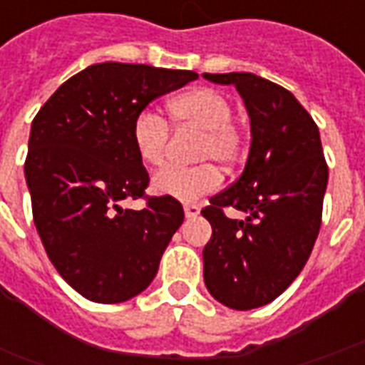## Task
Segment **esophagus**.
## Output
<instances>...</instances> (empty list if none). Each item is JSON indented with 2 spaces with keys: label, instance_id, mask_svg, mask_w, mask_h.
Here are the masks:
<instances>
[{
  "label": "esophagus",
  "instance_id": "34e87169",
  "mask_svg": "<svg viewBox=\"0 0 365 365\" xmlns=\"http://www.w3.org/2000/svg\"><path fill=\"white\" fill-rule=\"evenodd\" d=\"M183 211H185V217L191 219V217H197L201 209H199V205H195V203H185V205H183Z\"/></svg>",
  "mask_w": 365,
  "mask_h": 365
}]
</instances>
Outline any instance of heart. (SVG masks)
Masks as SVG:
<instances>
[{
	"mask_svg": "<svg viewBox=\"0 0 365 365\" xmlns=\"http://www.w3.org/2000/svg\"><path fill=\"white\" fill-rule=\"evenodd\" d=\"M168 120L174 128H199L195 158L217 160L222 166H232L245 154V133L232 117V103L225 93L213 88H195L172 97L166 105ZM133 144L143 164L160 168L166 162L170 128L158 113L144 109L133 120ZM222 175L213 162L197 166H170L154 175V190L180 199L197 201L219 190Z\"/></svg>",
	"mask_w": 365,
	"mask_h": 365,
	"instance_id": "obj_1",
	"label": "heart"
}]
</instances>
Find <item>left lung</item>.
I'll list each match as a JSON object with an SVG mask.
<instances>
[{"instance_id": "8db88e82", "label": "left lung", "mask_w": 365, "mask_h": 365, "mask_svg": "<svg viewBox=\"0 0 365 365\" xmlns=\"http://www.w3.org/2000/svg\"><path fill=\"white\" fill-rule=\"evenodd\" d=\"M232 83L250 115L245 172L201 211L213 227L203 248V277L219 303L248 311L289 287L313 252L329 166L319 127L291 91L248 72L205 74ZM225 208L247 213L230 220Z\"/></svg>"}]
</instances>
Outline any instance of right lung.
<instances>
[{
  "instance_id": "obj_1",
  "label": "right lung",
  "mask_w": 365,
  "mask_h": 365,
  "mask_svg": "<svg viewBox=\"0 0 365 365\" xmlns=\"http://www.w3.org/2000/svg\"><path fill=\"white\" fill-rule=\"evenodd\" d=\"M193 80L190 70L93 64L33 119L25 160L33 221L52 266L90 301L120 303L146 289L182 227L178 199L144 195L150 178L130 128L150 101ZM140 197V212L118 205Z\"/></svg>"
}]
</instances>
